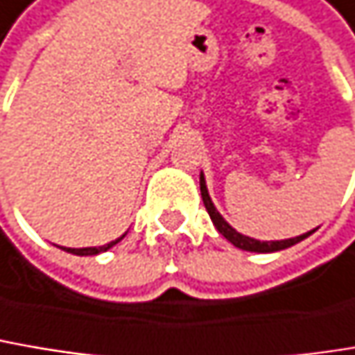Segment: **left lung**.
<instances>
[{"label": "left lung", "instance_id": "obj_1", "mask_svg": "<svg viewBox=\"0 0 355 355\" xmlns=\"http://www.w3.org/2000/svg\"><path fill=\"white\" fill-rule=\"evenodd\" d=\"M199 184H201V197H203V203H205V209L209 213L211 221H213V225L217 227V232L227 240V242H232L236 248H240V250H245V252H260V254H266V252H278V250H284V248H291V245H295V243L303 242L305 238H309L313 232H306L303 236H297V238H288V240H276V242H260V240H254V238H248V236H242L240 232H236L221 215H219V211L215 209V205H213V201H211L209 197V191H207V184H205V177H203V173H201V178H199Z\"/></svg>", "mask_w": 355, "mask_h": 355}]
</instances>
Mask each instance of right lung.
<instances>
[{
  "mask_svg": "<svg viewBox=\"0 0 355 355\" xmlns=\"http://www.w3.org/2000/svg\"><path fill=\"white\" fill-rule=\"evenodd\" d=\"M123 238H125V234H123L121 238L113 240V242L105 243V245H99V248H62V250H64V252H71V254H75V256H95V254L107 252L110 248H113L117 242H121Z\"/></svg>",
  "mask_w": 355,
  "mask_h": 355,
  "instance_id": "obj_1",
  "label": "right lung"
}]
</instances>
